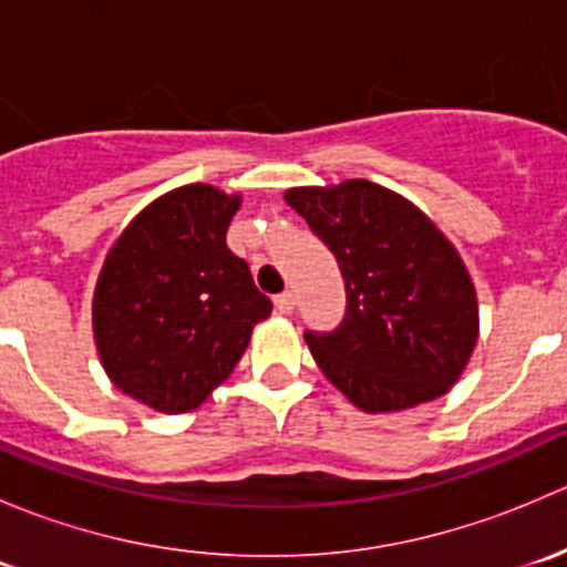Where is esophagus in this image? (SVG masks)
Segmentation results:
<instances>
[{
	"instance_id": "obj_1",
	"label": "esophagus",
	"mask_w": 567,
	"mask_h": 567,
	"mask_svg": "<svg viewBox=\"0 0 567 567\" xmlns=\"http://www.w3.org/2000/svg\"><path fill=\"white\" fill-rule=\"evenodd\" d=\"M274 307H277V310L282 312V316H290V312H293V307H296L293 293H290V290H285V293H279L277 299H274Z\"/></svg>"
}]
</instances>
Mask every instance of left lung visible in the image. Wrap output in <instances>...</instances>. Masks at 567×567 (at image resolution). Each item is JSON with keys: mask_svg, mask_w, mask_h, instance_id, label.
I'll return each mask as SVG.
<instances>
[{"mask_svg": "<svg viewBox=\"0 0 567 567\" xmlns=\"http://www.w3.org/2000/svg\"><path fill=\"white\" fill-rule=\"evenodd\" d=\"M346 279V316L305 340L362 411L442 398L477 346V293L461 255L416 205L370 181L285 192Z\"/></svg>", "mask_w": 567, "mask_h": 567, "instance_id": "1", "label": "left lung"}]
</instances>
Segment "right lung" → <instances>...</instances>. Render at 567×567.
Listing matches in <instances>:
<instances>
[{"label":"right lung","mask_w":567,"mask_h":567,"mask_svg":"<svg viewBox=\"0 0 567 567\" xmlns=\"http://www.w3.org/2000/svg\"><path fill=\"white\" fill-rule=\"evenodd\" d=\"M241 194L192 183L153 199L109 249L93 296L101 364L120 392L192 411L244 357L271 299L227 249Z\"/></svg>","instance_id":"right-lung-1"}]
</instances>
